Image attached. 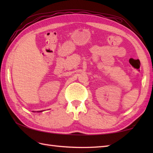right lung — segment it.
Listing matches in <instances>:
<instances>
[{"mask_svg":"<svg viewBox=\"0 0 153 153\" xmlns=\"http://www.w3.org/2000/svg\"><path fill=\"white\" fill-rule=\"evenodd\" d=\"M39 112H42V111H39Z\"/></svg>","mask_w":153,"mask_h":153,"instance_id":"right-lung-1","label":"right lung"}]
</instances>
